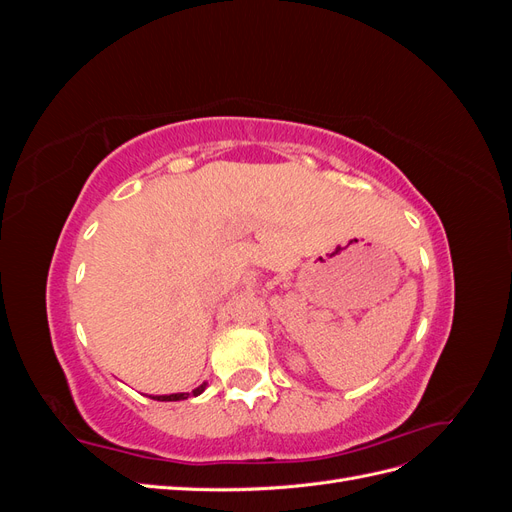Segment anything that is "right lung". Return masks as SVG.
I'll list each match as a JSON object with an SVG mask.
<instances>
[{"instance_id": "right-lung-1", "label": "right lung", "mask_w": 512, "mask_h": 512, "mask_svg": "<svg viewBox=\"0 0 512 512\" xmlns=\"http://www.w3.org/2000/svg\"><path fill=\"white\" fill-rule=\"evenodd\" d=\"M205 386L207 384H200L198 386V389L196 391H192V393H175V395H156V397H151V399H158V401H179V399H188L190 395H200V393H203L205 391Z\"/></svg>"}]
</instances>
